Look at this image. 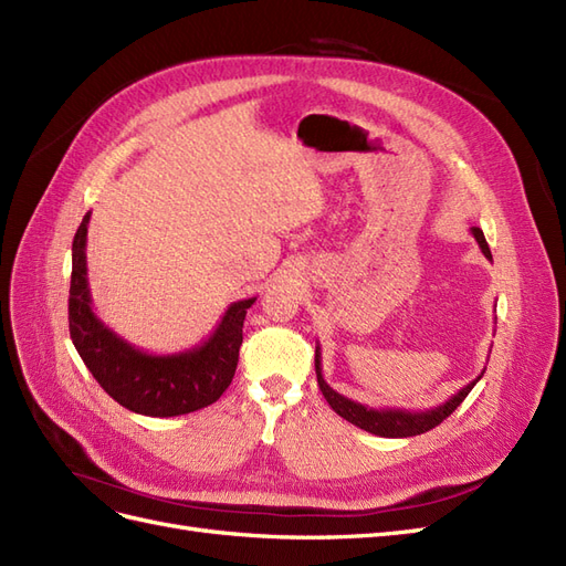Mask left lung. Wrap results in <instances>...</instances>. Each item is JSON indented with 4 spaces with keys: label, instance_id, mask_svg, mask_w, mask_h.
<instances>
[{
    "label": "left lung",
    "instance_id": "obj_1",
    "mask_svg": "<svg viewBox=\"0 0 566 566\" xmlns=\"http://www.w3.org/2000/svg\"><path fill=\"white\" fill-rule=\"evenodd\" d=\"M472 235L476 245L482 248L486 260H491V250L489 243L484 238V231L472 227ZM484 375V370H482ZM482 375H476V378L462 387L460 391H455L449 401H443L434 408H427V410H401V408H368L358 401H352L347 397H342L339 391H335L328 382L323 380V368H321V349L316 347V380L318 387L323 391L325 401L331 403V408L339 418H345L347 422L361 427V430L370 432V434H378V437H387V439H403V437H416L422 434L427 430H432L439 422L447 420L453 410L465 401L468 394L472 391V387L482 380Z\"/></svg>",
    "mask_w": 566,
    "mask_h": 566
}]
</instances>
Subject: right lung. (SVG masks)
<instances>
[{"mask_svg": "<svg viewBox=\"0 0 566 566\" xmlns=\"http://www.w3.org/2000/svg\"><path fill=\"white\" fill-rule=\"evenodd\" d=\"M90 212L73 241V276L67 300L71 337L84 366L119 406L139 416L175 418L214 403L233 380L243 321L256 297L233 302L214 333L179 354H148L113 333L92 310L87 281Z\"/></svg>", "mask_w": 566, "mask_h": 566, "instance_id": "obj_1", "label": "right lung"}]
</instances>
